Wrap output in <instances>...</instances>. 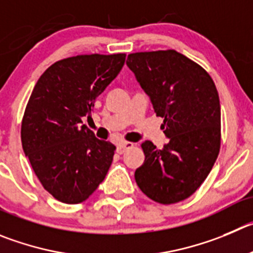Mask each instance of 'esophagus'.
<instances>
[{"label":"esophagus","mask_w":253,"mask_h":253,"mask_svg":"<svg viewBox=\"0 0 253 253\" xmlns=\"http://www.w3.org/2000/svg\"><path fill=\"white\" fill-rule=\"evenodd\" d=\"M133 147V143L132 142H122L117 145V152L119 153H124L125 151L128 150V148Z\"/></svg>","instance_id":"obj_1"}]
</instances>
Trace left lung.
I'll return each instance as SVG.
<instances>
[{"label": "left lung", "instance_id": "1", "mask_svg": "<svg viewBox=\"0 0 253 253\" xmlns=\"http://www.w3.org/2000/svg\"><path fill=\"white\" fill-rule=\"evenodd\" d=\"M156 115L164 117L169 142L141 145L145 162L134 172L140 190L162 205L196 192L211 172L221 146V107L211 76L174 49L136 52L126 61Z\"/></svg>", "mask_w": 253, "mask_h": 253}]
</instances>
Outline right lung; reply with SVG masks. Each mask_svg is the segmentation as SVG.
Listing matches in <instances>:
<instances>
[{
    "mask_svg": "<svg viewBox=\"0 0 253 253\" xmlns=\"http://www.w3.org/2000/svg\"><path fill=\"white\" fill-rule=\"evenodd\" d=\"M125 53L80 55L49 66L26 106L23 152L47 192L68 205L86 201L105 180L116 146L82 125L96 98L117 77Z\"/></svg>",
    "mask_w": 253,
    "mask_h": 253,
    "instance_id": "obj_1",
    "label": "right lung"
}]
</instances>
